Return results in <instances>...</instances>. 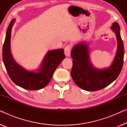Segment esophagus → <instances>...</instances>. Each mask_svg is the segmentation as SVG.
Here are the masks:
<instances>
[{
    "label": "esophagus",
    "mask_w": 127,
    "mask_h": 127,
    "mask_svg": "<svg viewBox=\"0 0 127 127\" xmlns=\"http://www.w3.org/2000/svg\"><path fill=\"white\" fill-rule=\"evenodd\" d=\"M71 50H72V48H71V46L70 45H67V46L65 47V50H64V53H65L66 56V57L70 56Z\"/></svg>",
    "instance_id": "obj_1"
}]
</instances>
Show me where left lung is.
I'll return each mask as SVG.
<instances>
[{"mask_svg":"<svg viewBox=\"0 0 127 127\" xmlns=\"http://www.w3.org/2000/svg\"><path fill=\"white\" fill-rule=\"evenodd\" d=\"M110 28L116 34L117 48L113 61L109 67L98 69L92 64L87 43L81 41L74 45L72 48L71 57L73 60L71 76L81 89L88 91L101 90L115 80L120 73L124 55L120 28L117 22H113Z\"/></svg>","mask_w":127,"mask_h":127,"instance_id":"8db88e82","label":"left lung"}]
</instances>
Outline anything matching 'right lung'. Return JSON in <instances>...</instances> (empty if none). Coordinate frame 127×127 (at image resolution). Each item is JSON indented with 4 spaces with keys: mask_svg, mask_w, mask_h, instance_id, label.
<instances>
[{
    "mask_svg": "<svg viewBox=\"0 0 127 127\" xmlns=\"http://www.w3.org/2000/svg\"><path fill=\"white\" fill-rule=\"evenodd\" d=\"M15 22V19H13L7 29L3 46V63L10 79L17 86L26 90H40L49 83L55 69L65 58L64 50L60 48L48 51L36 70L25 69L15 62L11 52V29Z\"/></svg>",
    "mask_w": 127,
    "mask_h": 127,
    "instance_id": "1",
    "label": "right lung"
}]
</instances>
